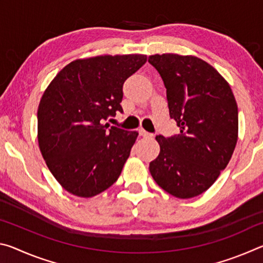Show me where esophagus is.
I'll use <instances>...</instances> for the list:
<instances>
[{
    "mask_svg": "<svg viewBox=\"0 0 263 263\" xmlns=\"http://www.w3.org/2000/svg\"><path fill=\"white\" fill-rule=\"evenodd\" d=\"M139 135L141 137H152V135H151V133H148V132H146L144 128H139Z\"/></svg>",
    "mask_w": 263,
    "mask_h": 263,
    "instance_id": "obj_1",
    "label": "esophagus"
}]
</instances>
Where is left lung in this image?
I'll use <instances>...</instances> for the list:
<instances>
[{"label": "left lung", "mask_w": 263, "mask_h": 263, "mask_svg": "<svg viewBox=\"0 0 263 263\" xmlns=\"http://www.w3.org/2000/svg\"><path fill=\"white\" fill-rule=\"evenodd\" d=\"M167 89L169 116L180 135L158 136V158L149 163L159 186L177 198L203 194L230 162L238 141V105L229 82L195 55H149Z\"/></svg>", "instance_id": "left-lung-1"}]
</instances>
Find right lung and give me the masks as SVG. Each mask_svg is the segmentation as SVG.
Segmentation results:
<instances>
[{"instance_id": "add662e5", "label": "right lung", "mask_w": 263, "mask_h": 263, "mask_svg": "<svg viewBox=\"0 0 263 263\" xmlns=\"http://www.w3.org/2000/svg\"><path fill=\"white\" fill-rule=\"evenodd\" d=\"M146 61L145 54L77 59L44 91L37 112L39 149L69 194L94 197L121 175L138 132L105 121L122 112L123 84Z\"/></svg>"}]
</instances>
